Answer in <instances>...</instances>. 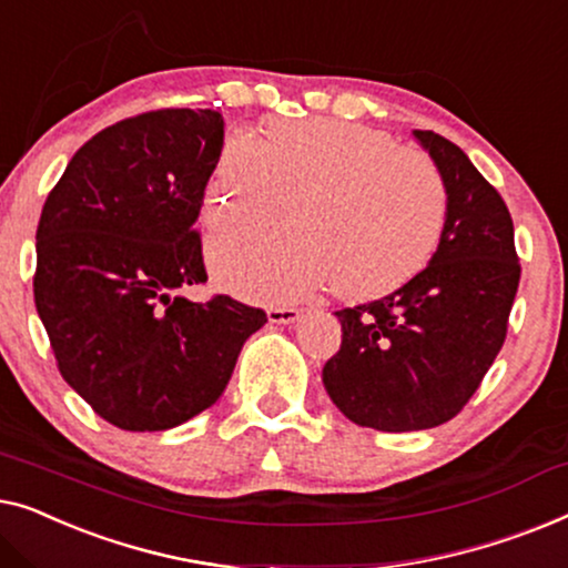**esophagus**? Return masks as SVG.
<instances>
[{"label":"esophagus","mask_w":568,"mask_h":568,"mask_svg":"<svg viewBox=\"0 0 568 568\" xmlns=\"http://www.w3.org/2000/svg\"><path fill=\"white\" fill-rule=\"evenodd\" d=\"M301 316L298 308H291V306H273L267 311V318L273 324H291L295 318Z\"/></svg>","instance_id":"esophagus-1"}]
</instances>
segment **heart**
<instances>
[{"mask_svg": "<svg viewBox=\"0 0 568 568\" xmlns=\"http://www.w3.org/2000/svg\"><path fill=\"white\" fill-rule=\"evenodd\" d=\"M211 239L215 281L244 298L293 301L329 285L381 298L433 260L447 221L443 172L378 128L308 118L273 121L265 139L234 133L207 185L205 219L281 223Z\"/></svg>", "mask_w": 568, "mask_h": 568, "instance_id": "obj_1", "label": "heart"}]
</instances>
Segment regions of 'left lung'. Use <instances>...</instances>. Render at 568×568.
Here are the masks:
<instances>
[{
    "label": "left lung",
    "mask_w": 568,
    "mask_h": 568,
    "mask_svg": "<svg viewBox=\"0 0 568 568\" xmlns=\"http://www.w3.org/2000/svg\"><path fill=\"white\" fill-rule=\"evenodd\" d=\"M447 185L440 246L425 270L378 301L334 311L339 349L324 388L361 427L412 433L470 402L507 337L520 285L515 226L497 187L435 131H417Z\"/></svg>",
    "instance_id": "1"
}]
</instances>
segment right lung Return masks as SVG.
<instances>
[{
  "instance_id": "1",
  "label": "right lung",
  "mask_w": 568,
  "mask_h": 568,
  "mask_svg": "<svg viewBox=\"0 0 568 568\" xmlns=\"http://www.w3.org/2000/svg\"><path fill=\"white\" fill-rule=\"evenodd\" d=\"M215 110L162 108L92 135L45 197L33 295L59 373L94 414L159 433L219 402L262 308L215 293L195 229L219 164Z\"/></svg>"
}]
</instances>
